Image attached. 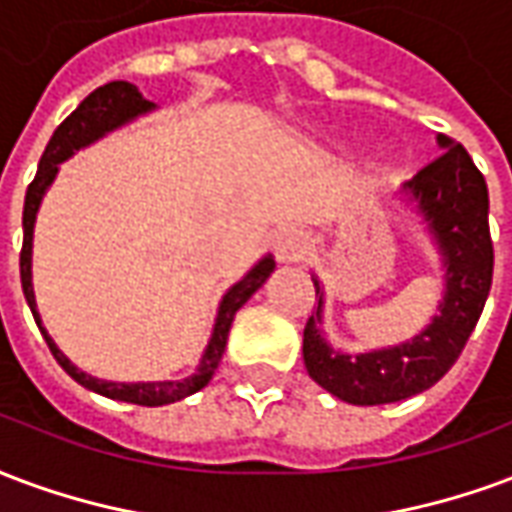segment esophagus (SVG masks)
Segmentation results:
<instances>
[{
	"label": "esophagus",
	"instance_id": "obj_1",
	"mask_svg": "<svg viewBox=\"0 0 512 512\" xmlns=\"http://www.w3.org/2000/svg\"><path fill=\"white\" fill-rule=\"evenodd\" d=\"M272 251H275V259L281 264H292V261H300L305 253L311 251V240L300 229H283L275 234Z\"/></svg>",
	"mask_w": 512,
	"mask_h": 512
}]
</instances>
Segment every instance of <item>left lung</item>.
<instances>
[{
	"label": "left lung",
	"mask_w": 512,
	"mask_h": 512,
	"mask_svg": "<svg viewBox=\"0 0 512 512\" xmlns=\"http://www.w3.org/2000/svg\"><path fill=\"white\" fill-rule=\"evenodd\" d=\"M436 144L442 155L401 188V199L423 220L442 259V300L434 319L404 343L338 352L324 335V286L319 275H311L319 308L302 333V360L313 382L346 404H395L434 387L458 360L491 292L486 179L453 138L436 136Z\"/></svg>",
	"instance_id": "obj_1"
}]
</instances>
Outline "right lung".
Returning a JSON list of instances; mask_svg holds the SVG:
<instances>
[{"label":"right lung","mask_w":512,"mask_h":512,"mask_svg":"<svg viewBox=\"0 0 512 512\" xmlns=\"http://www.w3.org/2000/svg\"><path fill=\"white\" fill-rule=\"evenodd\" d=\"M155 103L147 100L141 92H138L136 84L130 81H111V84H103L92 95L78 103V108L70 114V117L54 130V136L48 141L43 158L37 163V174L32 179V185L26 188L24 199V248H21V286H24V297L29 302V311L35 316L40 333L46 338L48 349L57 357V363L65 368L67 374L73 376L81 387H87L92 393L106 395V398H114V401H128V404L138 406H166L174 404V401H182L188 395L199 393L201 387H207V382L215 374L220 357L226 352V341H229L231 322H234V313L240 311L245 302L251 300L253 294L259 292L261 283L270 278V272L275 270V259L270 253L261 256L251 270L242 275L240 281L231 286L229 292L223 294V300L218 305V316H215V324H212V335L207 341V349L201 354L196 371L179 382H108V379H98V376L81 371L76 365L70 363L65 357V352L59 349L54 338L48 335V330L43 327V319H40V311H37L35 300V286H32V240H35V220L37 210L43 204V196L48 193V188L54 185V179L59 174V163H65L67 158H73L78 149L95 144L108 133L125 128L133 119L144 117L149 111H155Z\"/></svg>","instance_id":"add662e5"}]
</instances>
